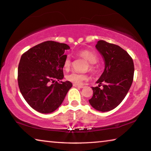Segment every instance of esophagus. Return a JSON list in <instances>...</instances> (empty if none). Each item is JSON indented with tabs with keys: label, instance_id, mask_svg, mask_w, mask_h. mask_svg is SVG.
I'll use <instances>...</instances> for the list:
<instances>
[{
	"label": "esophagus",
	"instance_id": "34e87169",
	"mask_svg": "<svg viewBox=\"0 0 151 151\" xmlns=\"http://www.w3.org/2000/svg\"><path fill=\"white\" fill-rule=\"evenodd\" d=\"M73 86L75 87H77V88H83L84 86L83 85H75V84H73Z\"/></svg>",
	"mask_w": 151,
	"mask_h": 151
}]
</instances>
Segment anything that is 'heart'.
<instances>
[{
    "mask_svg": "<svg viewBox=\"0 0 151 151\" xmlns=\"http://www.w3.org/2000/svg\"><path fill=\"white\" fill-rule=\"evenodd\" d=\"M78 55L80 57L85 58L89 63L88 67L91 70H95L96 65L95 64L97 62L98 58L95 53L92 52L88 50H82L79 51ZM71 65H72V61L70 56H67L64 60L63 66L65 70H68L70 68ZM66 80L71 82L75 85H80L84 81H86L88 79L87 75H84V74H81L76 72H73L70 74H68L66 76Z\"/></svg>",
    "mask_w": 151,
    "mask_h": 151,
    "instance_id": "obj_1",
    "label": "heart"
}]
</instances>
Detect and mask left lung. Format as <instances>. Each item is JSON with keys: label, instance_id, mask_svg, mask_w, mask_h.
<instances>
[{"label": "left lung", "instance_id": "left-lung-1", "mask_svg": "<svg viewBox=\"0 0 151 151\" xmlns=\"http://www.w3.org/2000/svg\"><path fill=\"white\" fill-rule=\"evenodd\" d=\"M96 48L103 57L105 66L96 82L99 86L92 87L93 95L88 101L97 111H109L121 103L131 88L134 63L127 51L118 45L99 40ZM101 86H104L103 89L100 88Z\"/></svg>", "mask_w": 151, "mask_h": 151}]
</instances>
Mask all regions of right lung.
I'll use <instances>...</instances> for the list:
<instances>
[{
  "mask_svg": "<svg viewBox=\"0 0 151 151\" xmlns=\"http://www.w3.org/2000/svg\"><path fill=\"white\" fill-rule=\"evenodd\" d=\"M69 46L48 40L22 55L18 67V84L27 103L40 113H50L58 108L72 87L64 77L65 50Z\"/></svg>",
  "mask_w": 151,
  "mask_h": 151,
  "instance_id": "1",
  "label": "right lung"
}]
</instances>
